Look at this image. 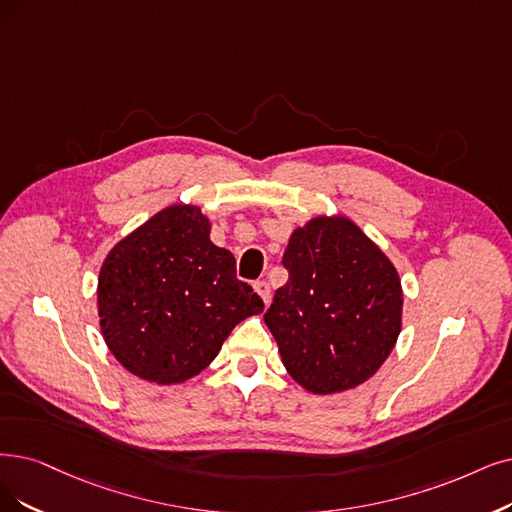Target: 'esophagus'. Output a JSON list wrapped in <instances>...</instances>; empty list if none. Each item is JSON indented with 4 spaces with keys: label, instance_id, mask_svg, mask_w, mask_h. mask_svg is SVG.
Instances as JSON below:
<instances>
[{
    "label": "esophagus",
    "instance_id": "esophagus-1",
    "mask_svg": "<svg viewBox=\"0 0 512 512\" xmlns=\"http://www.w3.org/2000/svg\"><path fill=\"white\" fill-rule=\"evenodd\" d=\"M254 290H256V294L262 298L264 304L271 302V288H269L267 281H256V283H254Z\"/></svg>",
    "mask_w": 512,
    "mask_h": 512
}]
</instances>
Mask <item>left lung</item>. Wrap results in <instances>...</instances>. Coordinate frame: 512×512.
<instances>
[{
  "label": "left lung",
  "mask_w": 512,
  "mask_h": 512,
  "mask_svg": "<svg viewBox=\"0 0 512 512\" xmlns=\"http://www.w3.org/2000/svg\"><path fill=\"white\" fill-rule=\"evenodd\" d=\"M290 277L264 313L288 374L309 393L334 395L370 380L401 332V279L346 216H315L283 252Z\"/></svg>",
  "instance_id": "left-lung-1"
}]
</instances>
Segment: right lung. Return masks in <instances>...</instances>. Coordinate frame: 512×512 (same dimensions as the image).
Listing matches in <instances>:
<instances>
[{"instance_id":"obj_1","label":"right lung","mask_w":512,"mask_h":512,"mask_svg":"<svg viewBox=\"0 0 512 512\" xmlns=\"http://www.w3.org/2000/svg\"><path fill=\"white\" fill-rule=\"evenodd\" d=\"M199 206L174 203L117 241L98 273L100 334L140 380L187 382L216 359L233 327L264 304L210 241Z\"/></svg>"}]
</instances>
